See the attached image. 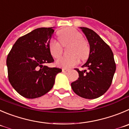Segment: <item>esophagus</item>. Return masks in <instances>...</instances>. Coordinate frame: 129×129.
I'll return each instance as SVG.
<instances>
[{"label":"esophagus","mask_w":129,"mask_h":129,"mask_svg":"<svg viewBox=\"0 0 129 129\" xmlns=\"http://www.w3.org/2000/svg\"><path fill=\"white\" fill-rule=\"evenodd\" d=\"M69 71V69H62V72L63 73H67Z\"/></svg>","instance_id":"obj_1"}]
</instances>
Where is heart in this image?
<instances>
[{
    "mask_svg": "<svg viewBox=\"0 0 129 129\" xmlns=\"http://www.w3.org/2000/svg\"><path fill=\"white\" fill-rule=\"evenodd\" d=\"M58 36L62 45L69 44L67 53L70 54L58 58L56 61V66L69 68L79 62V58L85 60L88 57L90 47L88 42L83 39L81 32L74 28L68 27L59 31ZM48 47L50 53L54 58H58L62 53V46L55 39H51L49 42Z\"/></svg>",
    "mask_w": 129,
    "mask_h": 129,
    "instance_id": "b5f03b06",
    "label": "heart"
}]
</instances>
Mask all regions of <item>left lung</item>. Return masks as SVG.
<instances>
[{
	"instance_id": "obj_1",
	"label": "left lung",
	"mask_w": 129,
	"mask_h": 129,
	"mask_svg": "<svg viewBox=\"0 0 129 129\" xmlns=\"http://www.w3.org/2000/svg\"><path fill=\"white\" fill-rule=\"evenodd\" d=\"M86 36L90 45V54L79 71L78 79L71 83V88L78 95L88 99L98 98L106 92L111 85L116 64L110 47L96 32L86 27H79Z\"/></svg>"
}]
</instances>
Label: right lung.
Returning <instances> with one entry per match:
<instances>
[{
    "mask_svg": "<svg viewBox=\"0 0 129 129\" xmlns=\"http://www.w3.org/2000/svg\"><path fill=\"white\" fill-rule=\"evenodd\" d=\"M54 27L38 28L20 37L7 57L8 78L11 86L23 97L35 99L48 93L62 69L46 63L54 60L48 44Z\"/></svg>",
    "mask_w": 129,
    "mask_h": 129,
    "instance_id": "1",
    "label": "right lung"
}]
</instances>
